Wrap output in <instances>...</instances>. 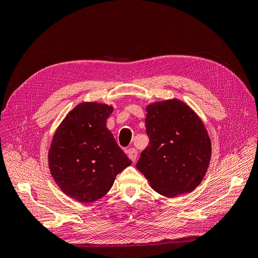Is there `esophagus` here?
Wrapping results in <instances>:
<instances>
[{"instance_id": "1", "label": "esophagus", "mask_w": 258, "mask_h": 258, "mask_svg": "<svg viewBox=\"0 0 258 258\" xmlns=\"http://www.w3.org/2000/svg\"><path fill=\"white\" fill-rule=\"evenodd\" d=\"M127 154H128V157L130 158V160L132 162H135L137 160V157H138V152L136 148H130V150L127 151Z\"/></svg>"}]
</instances>
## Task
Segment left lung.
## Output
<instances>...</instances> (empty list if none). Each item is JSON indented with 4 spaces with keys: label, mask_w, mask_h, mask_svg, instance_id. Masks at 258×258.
I'll return each instance as SVG.
<instances>
[{
    "label": "left lung",
    "mask_w": 258,
    "mask_h": 258,
    "mask_svg": "<svg viewBox=\"0 0 258 258\" xmlns=\"http://www.w3.org/2000/svg\"><path fill=\"white\" fill-rule=\"evenodd\" d=\"M150 144L137 168L152 188L169 198L191 192L204 179L211 160V140L200 117L178 99L146 106Z\"/></svg>",
    "instance_id": "1"
}]
</instances>
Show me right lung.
<instances>
[{
	"mask_svg": "<svg viewBox=\"0 0 258 258\" xmlns=\"http://www.w3.org/2000/svg\"><path fill=\"white\" fill-rule=\"evenodd\" d=\"M113 110L112 105L82 102L53 135L48 152L50 174L67 196L82 204L102 198L116 175L131 165L106 128Z\"/></svg>",
	"mask_w": 258,
	"mask_h": 258,
	"instance_id": "right-lung-1",
	"label": "right lung"
}]
</instances>
